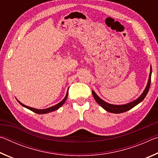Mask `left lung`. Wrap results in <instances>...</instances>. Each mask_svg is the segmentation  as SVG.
<instances>
[{"mask_svg": "<svg viewBox=\"0 0 158 158\" xmlns=\"http://www.w3.org/2000/svg\"><path fill=\"white\" fill-rule=\"evenodd\" d=\"M151 73H152V68L151 67V73H150V75H149V79H148V84H147L145 90H144L143 93L141 94L139 98L137 100L132 102L126 104V105H111V104H109L107 102H106L104 100H102L98 96L96 95V93L93 91H92L93 95L94 97L95 101L100 105L102 107L103 109H105L106 111H107L109 112H111V113H114V114H121V113H123V112L127 111L128 110H130L132 108H133L134 106H135L136 105H137L139 103H140L141 101L143 100V99L145 98V97L148 93L149 89H150V85H151Z\"/></svg>", "mask_w": 158, "mask_h": 158, "instance_id": "obj_1", "label": "left lung"}]
</instances>
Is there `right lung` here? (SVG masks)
<instances>
[{
  "mask_svg": "<svg viewBox=\"0 0 158 158\" xmlns=\"http://www.w3.org/2000/svg\"><path fill=\"white\" fill-rule=\"evenodd\" d=\"M68 91L67 92V94L65 95V98L63 99V100L60 102H59L58 104H57V105H56L54 106H51V107L49 108H47V109H35V108H32V107H30V106H26L24 105H23L22 103H21L19 101H18L19 102V104H21V105H22L23 106H24V107L27 108L28 109H30V110H31L32 111L35 112V113L36 114H47V113H50V112L52 111H56L57 110V109H59L61 106H62L64 103H65V100H67V98H68Z\"/></svg>",
  "mask_w": 158,
  "mask_h": 158,
  "instance_id": "right-lung-1",
  "label": "right lung"
}]
</instances>
